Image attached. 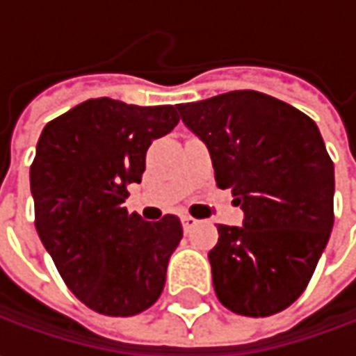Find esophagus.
<instances>
[{
	"instance_id": "obj_1",
	"label": "esophagus",
	"mask_w": 356,
	"mask_h": 356,
	"mask_svg": "<svg viewBox=\"0 0 356 356\" xmlns=\"http://www.w3.org/2000/svg\"><path fill=\"white\" fill-rule=\"evenodd\" d=\"M182 226H184V232H192L194 227L198 226V220L192 218V216H182Z\"/></svg>"
}]
</instances>
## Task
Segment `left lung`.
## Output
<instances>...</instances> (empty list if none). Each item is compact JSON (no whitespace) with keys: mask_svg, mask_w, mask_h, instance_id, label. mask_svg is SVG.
Masks as SVG:
<instances>
[{"mask_svg":"<svg viewBox=\"0 0 356 356\" xmlns=\"http://www.w3.org/2000/svg\"><path fill=\"white\" fill-rule=\"evenodd\" d=\"M176 108L208 146L218 188L243 210V226L220 224L208 253L218 299L238 315L280 313L305 291L333 229L335 168L321 132L257 90Z\"/></svg>","mask_w":356,"mask_h":356,"instance_id":"obj_1","label":"left lung"}]
</instances>
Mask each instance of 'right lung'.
I'll return each instance as SVG.
<instances>
[{
    "label": "right lung",
    "instance_id": "right-lung-1",
    "mask_svg": "<svg viewBox=\"0 0 356 356\" xmlns=\"http://www.w3.org/2000/svg\"><path fill=\"white\" fill-rule=\"evenodd\" d=\"M172 104L90 99L43 129L31 164L35 227L67 287L87 307L130 317L156 301L182 239L176 216L129 213L127 186L143 180L146 150L178 124Z\"/></svg>",
    "mask_w": 356,
    "mask_h": 356
}]
</instances>
